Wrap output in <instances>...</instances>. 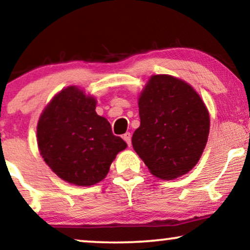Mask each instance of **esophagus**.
<instances>
[{
  "label": "esophagus",
  "mask_w": 250,
  "mask_h": 250,
  "mask_svg": "<svg viewBox=\"0 0 250 250\" xmlns=\"http://www.w3.org/2000/svg\"><path fill=\"white\" fill-rule=\"evenodd\" d=\"M123 139H124V141L127 143V146H132V135H131V133H125L124 135H123Z\"/></svg>",
  "instance_id": "34e87169"
}]
</instances>
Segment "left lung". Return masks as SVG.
Here are the masks:
<instances>
[{
    "label": "left lung",
    "mask_w": 250,
    "mask_h": 250,
    "mask_svg": "<svg viewBox=\"0 0 250 250\" xmlns=\"http://www.w3.org/2000/svg\"><path fill=\"white\" fill-rule=\"evenodd\" d=\"M139 115L132 145L150 173L173 180L196 166L208 140L209 114L191 85L153 75L139 98Z\"/></svg>",
    "instance_id": "8db88e82"
}]
</instances>
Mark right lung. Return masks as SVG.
<instances>
[{
  "mask_svg": "<svg viewBox=\"0 0 250 250\" xmlns=\"http://www.w3.org/2000/svg\"><path fill=\"white\" fill-rule=\"evenodd\" d=\"M97 101L77 86L54 97L37 124V145L46 165L60 179L88 187L104 180L116 155L127 145L95 112Z\"/></svg>",
  "mask_w": 250,
  "mask_h": 250,
  "instance_id": "1",
  "label": "right lung"
}]
</instances>
